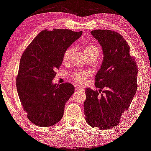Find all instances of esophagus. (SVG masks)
I'll use <instances>...</instances> for the list:
<instances>
[{
  "instance_id": "1",
  "label": "esophagus",
  "mask_w": 151,
  "mask_h": 151,
  "mask_svg": "<svg viewBox=\"0 0 151 151\" xmlns=\"http://www.w3.org/2000/svg\"><path fill=\"white\" fill-rule=\"evenodd\" d=\"M76 90H79V91H84L83 88L80 87V86H76Z\"/></svg>"
}]
</instances>
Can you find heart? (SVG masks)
Returning a JSON list of instances; mask_svg holds the SVG:
<instances>
[{"label":"heart","mask_w":151,"mask_h":151,"mask_svg":"<svg viewBox=\"0 0 151 151\" xmlns=\"http://www.w3.org/2000/svg\"><path fill=\"white\" fill-rule=\"evenodd\" d=\"M84 51L86 55H97L98 56L99 53H100V51H99L98 47L93 45H85L83 47ZM72 53H73V49L68 48L67 50L65 51V53L63 55V61L65 63H67L69 60L71 56ZM88 73L86 71H76L75 73H73L72 78L74 80H76V82H79V83H84L86 81V77H87Z\"/></svg>","instance_id":"obj_1"}]
</instances>
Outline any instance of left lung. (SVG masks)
Listing matches in <instances>:
<instances>
[{"instance_id":"obj_1","label":"left lung","mask_w":151,"mask_h":151,"mask_svg":"<svg viewBox=\"0 0 151 151\" xmlns=\"http://www.w3.org/2000/svg\"><path fill=\"white\" fill-rule=\"evenodd\" d=\"M91 34L102 47L104 57L96 75L95 85L99 91L85 90L84 115L91 127L109 129L119 124L133 100L137 91V65L135 58L130 55L127 41L118 33L96 29Z\"/></svg>"}]
</instances>
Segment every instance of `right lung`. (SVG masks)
Listing matches in <instances>:
<instances>
[{
    "instance_id": "right-lung-1",
    "label": "right lung",
    "mask_w": 151,
    "mask_h": 151,
    "mask_svg": "<svg viewBox=\"0 0 151 151\" xmlns=\"http://www.w3.org/2000/svg\"><path fill=\"white\" fill-rule=\"evenodd\" d=\"M82 34V31L45 29L22 54L16 87L28 119L35 125L49 127L61 120L65 104L75 88L68 82L56 84L52 80L62 65L65 51Z\"/></svg>"
}]
</instances>
